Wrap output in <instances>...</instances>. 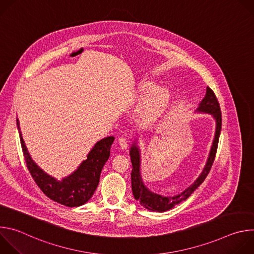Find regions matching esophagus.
<instances>
[{
    "mask_svg": "<svg viewBox=\"0 0 254 254\" xmlns=\"http://www.w3.org/2000/svg\"><path fill=\"white\" fill-rule=\"evenodd\" d=\"M119 143H120V146H121V148L122 149H127V146H128V140H127V137H125V136H121V137H119Z\"/></svg>",
    "mask_w": 254,
    "mask_h": 254,
    "instance_id": "1",
    "label": "esophagus"
}]
</instances>
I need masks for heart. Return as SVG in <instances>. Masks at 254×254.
<instances>
[{
    "mask_svg": "<svg viewBox=\"0 0 254 254\" xmlns=\"http://www.w3.org/2000/svg\"><path fill=\"white\" fill-rule=\"evenodd\" d=\"M139 90L142 94L148 93L140 106V119L144 122L156 120L162 114L169 101L170 94L168 89L158 87L154 81H146L140 85Z\"/></svg>",
    "mask_w": 254,
    "mask_h": 254,
    "instance_id": "b5f03b06",
    "label": "heart"
}]
</instances>
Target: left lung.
<instances>
[{"label": "left lung", "mask_w": 254, "mask_h": 254, "mask_svg": "<svg viewBox=\"0 0 254 254\" xmlns=\"http://www.w3.org/2000/svg\"><path fill=\"white\" fill-rule=\"evenodd\" d=\"M196 112L199 113H205L208 115H211L216 123V128H215V135L213 138L212 147L209 153V157L207 159V163L198 177V179L195 182L189 186L185 191H183L181 194L175 195L173 197H166L161 194L154 193L153 191L149 190L146 185L142 182V178L140 174V152L138 149V146L136 144V140L133 141L131 144V148L129 151L130 161L132 165V171L130 174L131 178V190L133 197L136 201L139 202L143 208L148 210L154 211V212H165L176 205L180 204L181 202L185 201L188 199L191 194L204 182L205 178L209 174L211 167L213 165V162L215 160V155L217 152V147H218V140L219 135L221 131V125H222V118H221V112L220 106L217 100L213 90L209 87L206 89V95L202 99V101L199 103V106L196 110Z\"/></svg>", "instance_id": "1"}]
</instances>
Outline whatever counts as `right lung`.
I'll return each mask as SVG.
<instances>
[{
	"instance_id": "obj_1",
	"label": "right lung",
	"mask_w": 254,
	"mask_h": 254,
	"mask_svg": "<svg viewBox=\"0 0 254 254\" xmlns=\"http://www.w3.org/2000/svg\"><path fill=\"white\" fill-rule=\"evenodd\" d=\"M17 127L27 168L42 192L51 200L67 207H78L85 204L98 186L101 170L111 156V147L115 137L107 136L98 140L88 153L87 159L73 173L62 180H57L32 160L22 137L18 119Z\"/></svg>"
}]
</instances>
